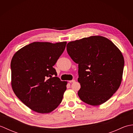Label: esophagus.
<instances>
[{
	"mask_svg": "<svg viewBox=\"0 0 133 133\" xmlns=\"http://www.w3.org/2000/svg\"><path fill=\"white\" fill-rule=\"evenodd\" d=\"M75 82V81L74 80V79H72V80H71V81H69V82L71 83H74V82Z\"/></svg>",
	"mask_w": 133,
	"mask_h": 133,
	"instance_id": "34e87169",
	"label": "esophagus"
}]
</instances>
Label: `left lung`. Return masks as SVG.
<instances>
[{"mask_svg":"<svg viewBox=\"0 0 133 133\" xmlns=\"http://www.w3.org/2000/svg\"><path fill=\"white\" fill-rule=\"evenodd\" d=\"M67 51L78 64L81 99L92 106L108 101L122 80L124 58L119 49L109 39L97 35L70 42Z\"/></svg>","mask_w":133,"mask_h":133,"instance_id":"left-lung-1","label":"left lung"}]
</instances>
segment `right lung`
I'll return each mask as SVG.
<instances>
[{
    "label": "right lung",
    "instance_id": "right-lung-1",
    "mask_svg": "<svg viewBox=\"0 0 133 133\" xmlns=\"http://www.w3.org/2000/svg\"><path fill=\"white\" fill-rule=\"evenodd\" d=\"M66 42H35L16 51L11 62V86L25 105L38 113H50L62 101L66 81H61L54 68Z\"/></svg>",
    "mask_w": 133,
    "mask_h": 133
}]
</instances>
